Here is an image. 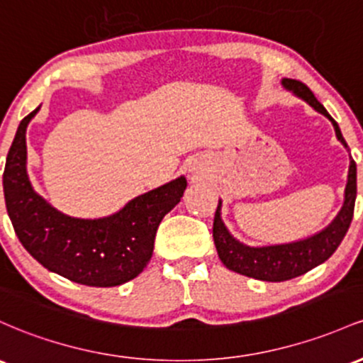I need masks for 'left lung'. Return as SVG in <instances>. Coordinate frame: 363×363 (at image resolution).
I'll return each mask as SVG.
<instances>
[{"instance_id": "obj_1", "label": "left lung", "mask_w": 363, "mask_h": 363, "mask_svg": "<svg viewBox=\"0 0 363 363\" xmlns=\"http://www.w3.org/2000/svg\"><path fill=\"white\" fill-rule=\"evenodd\" d=\"M282 87L291 91L294 96L301 98L308 103L313 110L328 117L336 130V138L341 145L348 150L340 125L328 113L318 99L313 96L312 91L303 82L294 81V79H282ZM357 198V163L350 157L348 182L345 188V201L340 213L336 215L333 222L322 230H318L313 236L306 240L284 242V245H270V246H248L245 242L238 241L229 233L224 220H222V200H218L217 212L213 218V242L217 248L218 258L222 260L229 270L241 274V276L258 279L267 282H281L289 279L303 276L312 270L313 267L324 264L325 260L337 250L343 238L348 233V227L352 224L353 210H355Z\"/></svg>"}]
</instances>
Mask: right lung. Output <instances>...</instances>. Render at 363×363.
Wrapping results in <instances>:
<instances>
[{
    "mask_svg": "<svg viewBox=\"0 0 363 363\" xmlns=\"http://www.w3.org/2000/svg\"><path fill=\"white\" fill-rule=\"evenodd\" d=\"M39 108L20 122L3 172V191L20 242L43 267L84 286L110 288L138 277L153 255L162 218L181 201L184 175L125 203L101 218L62 213L38 194L27 175L26 130Z\"/></svg>",
    "mask_w": 363,
    "mask_h": 363,
    "instance_id": "1",
    "label": "right lung"
}]
</instances>
